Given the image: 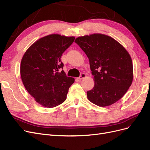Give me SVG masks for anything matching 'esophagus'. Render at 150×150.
I'll return each mask as SVG.
<instances>
[{
  "mask_svg": "<svg viewBox=\"0 0 150 150\" xmlns=\"http://www.w3.org/2000/svg\"><path fill=\"white\" fill-rule=\"evenodd\" d=\"M86 77V74H84V73H82L81 74V76L79 77V78H78L79 80H81V79H84V78H85Z\"/></svg>",
  "mask_w": 150,
  "mask_h": 150,
  "instance_id": "obj_1",
  "label": "esophagus"
}]
</instances>
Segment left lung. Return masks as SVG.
Wrapping results in <instances>:
<instances>
[{"instance_id": "8db88e82", "label": "left lung", "mask_w": 150, "mask_h": 150, "mask_svg": "<svg viewBox=\"0 0 150 150\" xmlns=\"http://www.w3.org/2000/svg\"><path fill=\"white\" fill-rule=\"evenodd\" d=\"M75 42L87 55L94 76V88L87 92L88 100L101 107L120 100L133 79V62L128 52L105 34L81 36Z\"/></svg>"}]
</instances>
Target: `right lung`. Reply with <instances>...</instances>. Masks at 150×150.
<instances>
[{
  "label": "right lung",
  "instance_id": "right-lung-1",
  "mask_svg": "<svg viewBox=\"0 0 150 150\" xmlns=\"http://www.w3.org/2000/svg\"><path fill=\"white\" fill-rule=\"evenodd\" d=\"M73 36L50 34L38 39L22 58L20 72L25 88L40 105L56 107L65 101L74 78L67 77L61 61L62 53L74 42Z\"/></svg>",
  "mask_w": 150,
  "mask_h": 150
}]
</instances>
